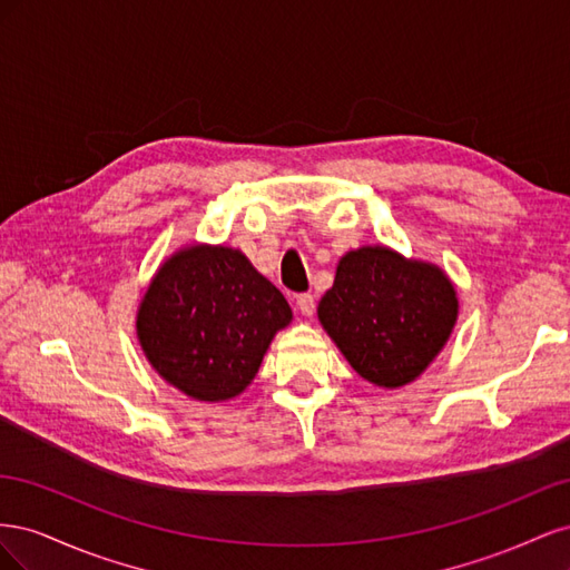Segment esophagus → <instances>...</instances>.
Wrapping results in <instances>:
<instances>
[{"instance_id":"obj_1","label":"esophagus","mask_w":570,"mask_h":570,"mask_svg":"<svg viewBox=\"0 0 570 570\" xmlns=\"http://www.w3.org/2000/svg\"><path fill=\"white\" fill-rule=\"evenodd\" d=\"M297 308L302 312V316H314L316 299H314L312 292H304V295H297Z\"/></svg>"}]
</instances>
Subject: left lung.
<instances>
[{
  "mask_svg": "<svg viewBox=\"0 0 570 570\" xmlns=\"http://www.w3.org/2000/svg\"><path fill=\"white\" fill-rule=\"evenodd\" d=\"M459 299L446 273L390 247L344 254L318 302V321L364 381L402 387L433 364L450 340Z\"/></svg>",
  "mask_w": 570,
  "mask_h": 570,
  "instance_id": "obj_1",
  "label": "left lung"
}]
</instances>
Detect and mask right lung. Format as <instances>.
Here are the masks:
<instances>
[{"instance_id":"obj_1","label":"right lung","mask_w":570,"mask_h":570,"mask_svg":"<svg viewBox=\"0 0 570 570\" xmlns=\"http://www.w3.org/2000/svg\"><path fill=\"white\" fill-rule=\"evenodd\" d=\"M292 321L283 292L223 245L168 256L137 308V340L168 385L197 402L245 392L275 333Z\"/></svg>"}]
</instances>
